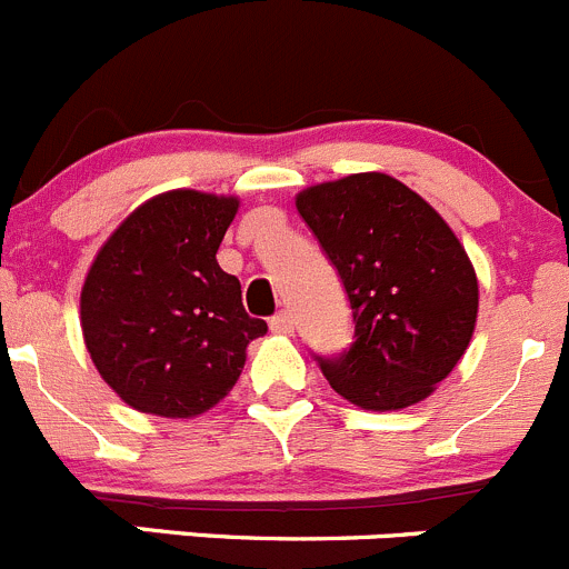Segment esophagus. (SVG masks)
<instances>
[{"label":"esophagus","instance_id":"1","mask_svg":"<svg viewBox=\"0 0 569 569\" xmlns=\"http://www.w3.org/2000/svg\"><path fill=\"white\" fill-rule=\"evenodd\" d=\"M271 331H273V335H292V315L290 312L273 315Z\"/></svg>","mask_w":569,"mask_h":569}]
</instances>
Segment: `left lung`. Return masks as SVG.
<instances>
[{
	"label": "left lung",
	"instance_id": "8db88e82",
	"mask_svg": "<svg viewBox=\"0 0 569 569\" xmlns=\"http://www.w3.org/2000/svg\"><path fill=\"white\" fill-rule=\"evenodd\" d=\"M296 207L340 273L353 309L342 357H318L331 390L373 412L420 403L468 351L478 279L440 212L387 173L320 182Z\"/></svg>",
	"mask_w": 569,
	"mask_h": 569
}]
</instances>
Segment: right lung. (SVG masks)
Returning a JSON list of instances; mask_svg holds the SVG:
<instances>
[{
    "mask_svg": "<svg viewBox=\"0 0 569 569\" xmlns=\"http://www.w3.org/2000/svg\"><path fill=\"white\" fill-rule=\"evenodd\" d=\"M238 196L168 190L129 212L80 296L86 348L127 407L196 418L229 396L246 348L268 331L216 254Z\"/></svg>",
    "mask_w": 569,
    "mask_h": 569,
    "instance_id": "1",
    "label": "right lung"
}]
</instances>
